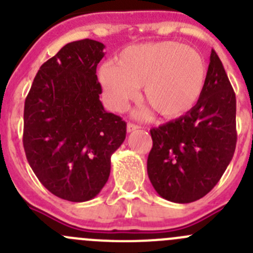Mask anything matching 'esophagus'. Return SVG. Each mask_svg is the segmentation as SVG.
Here are the masks:
<instances>
[{"mask_svg":"<svg viewBox=\"0 0 253 253\" xmlns=\"http://www.w3.org/2000/svg\"><path fill=\"white\" fill-rule=\"evenodd\" d=\"M138 128H139L138 125L132 124V122H128V124H127V131H128V132H133V131H136V129H138Z\"/></svg>","mask_w":253,"mask_h":253,"instance_id":"esophagus-1","label":"esophagus"}]
</instances>
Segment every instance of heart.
<instances>
[{"instance_id":"b5f03b06","label":"heart","mask_w":253,"mask_h":253,"mask_svg":"<svg viewBox=\"0 0 253 253\" xmlns=\"http://www.w3.org/2000/svg\"><path fill=\"white\" fill-rule=\"evenodd\" d=\"M105 97L124 110L143 85L146 101L164 117H178L192 109L205 86L207 68L195 49L176 42L138 44L125 49L119 61L100 67Z\"/></svg>"}]
</instances>
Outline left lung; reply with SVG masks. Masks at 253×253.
I'll list each match as a JSON object with an SVG mask.
<instances>
[{
  "mask_svg": "<svg viewBox=\"0 0 253 253\" xmlns=\"http://www.w3.org/2000/svg\"><path fill=\"white\" fill-rule=\"evenodd\" d=\"M147 171L164 199L186 204L205 197L226 170L236 148V96L212 49L205 86L185 115L151 129Z\"/></svg>",
  "mask_w": 253,
  "mask_h": 253,
  "instance_id": "1",
  "label": "left lung"
}]
</instances>
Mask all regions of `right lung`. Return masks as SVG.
Here are the masks:
<instances>
[{
	"label": "right lung",
	"mask_w": 253,
	"mask_h": 253,
	"mask_svg": "<svg viewBox=\"0 0 253 253\" xmlns=\"http://www.w3.org/2000/svg\"><path fill=\"white\" fill-rule=\"evenodd\" d=\"M104 48L92 39L68 43L42 65L24 101L27 161L49 192L68 202L99 194L126 138V122L99 99Z\"/></svg>",
	"instance_id": "right-lung-1"
}]
</instances>
